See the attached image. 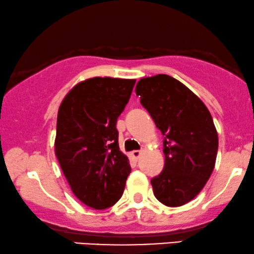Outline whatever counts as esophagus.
Returning <instances> with one entry per match:
<instances>
[{"label": "esophagus", "mask_w": 254, "mask_h": 254, "mask_svg": "<svg viewBox=\"0 0 254 254\" xmlns=\"http://www.w3.org/2000/svg\"><path fill=\"white\" fill-rule=\"evenodd\" d=\"M140 155H142V151H140V150H133V151H131V157H132L133 160H138Z\"/></svg>", "instance_id": "esophagus-1"}]
</instances>
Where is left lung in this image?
Here are the masks:
<instances>
[{
	"mask_svg": "<svg viewBox=\"0 0 254 254\" xmlns=\"http://www.w3.org/2000/svg\"><path fill=\"white\" fill-rule=\"evenodd\" d=\"M136 94L164 136V168L151 179L155 196L169 207L186 204L202 190L215 166L219 140L210 112L167 74L140 79Z\"/></svg>",
	"mask_w": 254,
	"mask_h": 254,
	"instance_id": "1",
	"label": "left lung"
}]
</instances>
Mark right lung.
Here are the masks:
<instances>
[{
    "mask_svg": "<svg viewBox=\"0 0 254 254\" xmlns=\"http://www.w3.org/2000/svg\"><path fill=\"white\" fill-rule=\"evenodd\" d=\"M136 80L91 78L67 93L58 111L56 155L73 194L94 209L114 206L131 173L119 150V115Z\"/></svg>",
    "mask_w": 254,
    "mask_h": 254,
    "instance_id": "1",
    "label": "right lung"
}]
</instances>
